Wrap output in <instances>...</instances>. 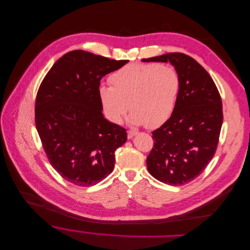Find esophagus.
<instances>
[{"label":"esophagus","instance_id":"34e87169","mask_svg":"<svg viewBox=\"0 0 250 250\" xmlns=\"http://www.w3.org/2000/svg\"><path fill=\"white\" fill-rule=\"evenodd\" d=\"M138 134V132H136V131H132V130H129L128 132H127V137H128V139H132L134 136H136Z\"/></svg>","mask_w":250,"mask_h":250}]
</instances>
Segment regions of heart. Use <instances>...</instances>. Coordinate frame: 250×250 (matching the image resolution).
Listing matches in <instances>:
<instances>
[{"label":"heart","instance_id":"obj_1","mask_svg":"<svg viewBox=\"0 0 250 250\" xmlns=\"http://www.w3.org/2000/svg\"><path fill=\"white\" fill-rule=\"evenodd\" d=\"M111 86L99 87L104 112L112 123L120 124L128 106L134 125L155 129L169 119L181 87L178 72L160 64H129L109 77Z\"/></svg>","mask_w":250,"mask_h":250}]
</instances>
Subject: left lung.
<instances>
[{
  "mask_svg": "<svg viewBox=\"0 0 250 250\" xmlns=\"http://www.w3.org/2000/svg\"><path fill=\"white\" fill-rule=\"evenodd\" d=\"M142 61L170 62L180 76L173 113L152 132L155 143L146 167L164 183L184 185L202 173L216 153L223 124L220 92L208 72L186 54L174 52Z\"/></svg>",
  "mask_w": 250,
  "mask_h": 250,
  "instance_id": "8db88e82",
  "label": "left lung"
}]
</instances>
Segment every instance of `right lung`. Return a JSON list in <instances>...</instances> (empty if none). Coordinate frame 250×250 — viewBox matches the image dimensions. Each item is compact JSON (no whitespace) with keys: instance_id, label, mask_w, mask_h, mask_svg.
Instances as JSON below:
<instances>
[{"instance_id":"1","label":"right lung","mask_w":250,"mask_h":250,"mask_svg":"<svg viewBox=\"0 0 250 250\" xmlns=\"http://www.w3.org/2000/svg\"><path fill=\"white\" fill-rule=\"evenodd\" d=\"M128 60H111L83 50L63 55L44 77L35 101V125L53 168L83 187L101 182L127 141L126 129L107 121L99 99L102 79Z\"/></svg>"}]
</instances>
